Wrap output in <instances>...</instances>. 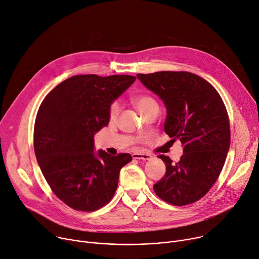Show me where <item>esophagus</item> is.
Here are the masks:
<instances>
[{
	"label": "esophagus",
	"mask_w": 259,
	"mask_h": 259,
	"mask_svg": "<svg viewBox=\"0 0 259 259\" xmlns=\"http://www.w3.org/2000/svg\"><path fill=\"white\" fill-rule=\"evenodd\" d=\"M152 156L148 153H133V158H135V160H143V161H147V160H150Z\"/></svg>",
	"instance_id": "esophagus-1"
}]
</instances>
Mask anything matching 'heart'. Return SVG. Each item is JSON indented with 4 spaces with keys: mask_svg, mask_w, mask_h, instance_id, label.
<instances>
[{
    "mask_svg": "<svg viewBox=\"0 0 259 259\" xmlns=\"http://www.w3.org/2000/svg\"><path fill=\"white\" fill-rule=\"evenodd\" d=\"M134 103H135V106L138 109V111L140 112L141 114L144 113L145 111L149 110L152 107H158L155 99L152 98L151 96H148V95H139V96H136L134 98ZM119 109H120V106H119L118 102H115V103H113L111 105L110 112H109L111 119H113V118H115L117 116V114L119 112Z\"/></svg>",
    "mask_w": 259,
    "mask_h": 259,
    "instance_id": "b5f03b06",
    "label": "heart"
}]
</instances>
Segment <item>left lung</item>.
Segmentation results:
<instances>
[{"label": "left lung", "instance_id": "8db88e82", "mask_svg": "<svg viewBox=\"0 0 259 259\" xmlns=\"http://www.w3.org/2000/svg\"><path fill=\"white\" fill-rule=\"evenodd\" d=\"M137 77L162 99L167 111L165 133L173 142L180 139L184 147L176 164L158 155L166 173L153 190L173 205L193 203L209 191L225 164L230 146L225 105L212 85L191 72L158 71Z\"/></svg>", "mask_w": 259, "mask_h": 259}]
</instances>
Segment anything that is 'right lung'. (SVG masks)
Wrapping results in <instances>:
<instances>
[{
	"label": "right lung",
	"mask_w": 259,
	"mask_h": 259,
	"mask_svg": "<svg viewBox=\"0 0 259 259\" xmlns=\"http://www.w3.org/2000/svg\"><path fill=\"white\" fill-rule=\"evenodd\" d=\"M127 74L71 76L39 107L34 126L37 163L56 196L73 209L93 211L115 194L130 153L95 151L94 135L110 121V107L134 82Z\"/></svg>",
	"instance_id": "obj_1"
}]
</instances>
